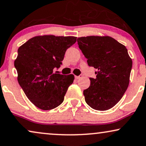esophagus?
I'll use <instances>...</instances> for the list:
<instances>
[{
	"instance_id": "obj_1",
	"label": "esophagus",
	"mask_w": 146,
	"mask_h": 146,
	"mask_svg": "<svg viewBox=\"0 0 146 146\" xmlns=\"http://www.w3.org/2000/svg\"><path fill=\"white\" fill-rule=\"evenodd\" d=\"M75 79H81V77H82V75H79V76H75Z\"/></svg>"
}]
</instances>
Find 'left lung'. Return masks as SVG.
Segmentation results:
<instances>
[{
	"instance_id": "left-lung-1",
	"label": "left lung",
	"mask_w": 146,
	"mask_h": 146,
	"mask_svg": "<svg viewBox=\"0 0 146 146\" xmlns=\"http://www.w3.org/2000/svg\"><path fill=\"white\" fill-rule=\"evenodd\" d=\"M79 47L90 67L98 69L96 78L83 91L85 102L91 108L106 111L121 100L129 83L132 60L123 44L109 36L77 38Z\"/></svg>"
}]
</instances>
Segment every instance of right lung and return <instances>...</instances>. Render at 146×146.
<instances>
[{"label":"right lung","instance_id":"add662e5","mask_svg":"<svg viewBox=\"0 0 146 146\" xmlns=\"http://www.w3.org/2000/svg\"><path fill=\"white\" fill-rule=\"evenodd\" d=\"M75 36H36L18 49L15 61L17 80L29 100L42 110H50L63 103L74 75L54 73L62 64L65 51L75 43Z\"/></svg>","mask_w":146,"mask_h":146}]
</instances>
